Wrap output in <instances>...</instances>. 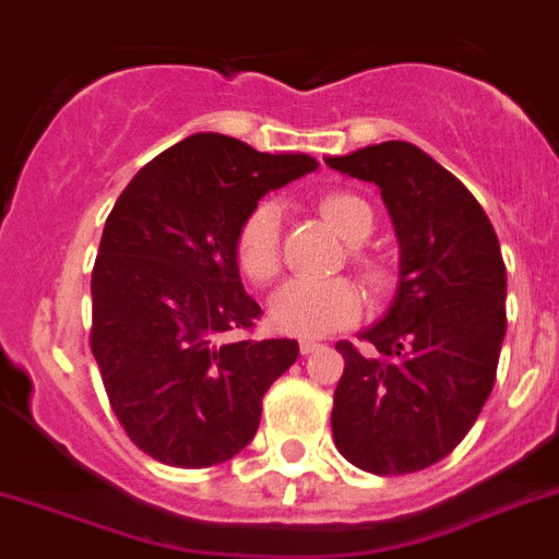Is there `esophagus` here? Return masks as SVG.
<instances>
[{
    "mask_svg": "<svg viewBox=\"0 0 559 559\" xmlns=\"http://www.w3.org/2000/svg\"><path fill=\"white\" fill-rule=\"evenodd\" d=\"M320 348H323V343H318V340H300V354H304V357L320 352Z\"/></svg>",
    "mask_w": 559,
    "mask_h": 559,
    "instance_id": "esophagus-1",
    "label": "esophagus"
}]
</instances>
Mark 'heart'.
<instances>
[{
    "instance_id": "obj_1",
    "label": "heart",
    "mask_w": 559,
    "mask_h": 559,
    "mask_svg": "<svg viewBox=\"0 0 559 559\" xmlns=\"http://www.w3.org/2000/svg\"><path fill=\"white\" fill-rule=\"evenodd\" d=\"M323 219L348 241L360 245L373 230V213L366 199L348 191H334L318 199ZM236 261L252 281H270L281 266V211L275 202H259L245 216L236 233ZM366 275L380 284V273L368 261ZM362 300L354 284L343 278H293L281 284L270 298V320L278 332L300 337H323L360 318Z\"/></svg>"
}]
</instances>
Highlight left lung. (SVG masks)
I'll list each match as a JSON object with an SVG mask.
<instances>
[{"mask_svg":"<svg viewBox=\"0 0 559 559\" xmlns=\"http://www.w3.org/2000/svg\"><path fill=\"white\" fill-rule=\"evenodd\" d=\"M329 168L380 188L400 284L388 312L340 340L346 368L332 433L343 459L373 475L425 469L455 450L495 385L507 334V266L478 199L405 140L366 145Z\"/></svg>","mask_w":559,"mask_h":559,"instance_id":"left-lung-1","label":"left lung"}]
</instances>
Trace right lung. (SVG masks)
<instances>
[{"label":"right lung","instance_id":"add662e5","mask_svg":"<svg viewBox=\"0 0 559 559\" xmlns=\"http://www.w3.org/2000/svg\"><path fill=\"white\" fill-rule=\"evenodd\" d=\"M199 132L140 168L111 207L92 270L90 346L129 439L171 467L245 450L266 388L298 360L295 340H250L236 233L266 191L314 171Z\"/></svg>","mask_w":559,"mask_h":559}]
</instances>
